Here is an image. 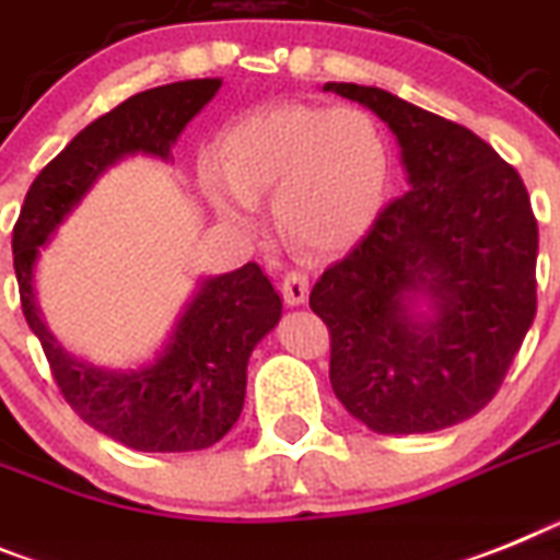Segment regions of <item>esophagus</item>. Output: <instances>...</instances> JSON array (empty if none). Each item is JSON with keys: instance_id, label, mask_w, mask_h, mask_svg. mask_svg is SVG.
<instances>
[{"instance_id": "1", "label": "esophagus", "mask_w": 560, "mask_h": 560, "mask_svg": "<svg viewBox=\"0 0 560 560\" xmlns=\"http://www.w3.org/2000/svg\"><path fill=\"white\" fill-rule=\"evenodd\" d=\"M280 291H283V300L289 305H303L305 300H308V275L300 269H291L289 275L283 277Z\"/></svg>"}]
</instances>
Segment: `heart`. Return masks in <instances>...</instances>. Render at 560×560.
I'll use <instances>...</instances> for the list:
<instances>
[{
	"label": "heart",
	"instance_id": "heart-1",
	"mask_svg": "<svg viewBox=\"0 0 560 560\" xmlns=\"http://www.w3.org/2000/svg\"><path fill=\"white\" fill-rule=\"evenodd\" d=\"M200 186L232 223H252L275 192L277 223L308 252H339L368 232L390 175L385 130L368 109L277 104L229 124Z\"/></svg>",
	"mask_w": 560,
	"mask_h": 560
}]
</instances>
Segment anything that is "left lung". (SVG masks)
Segmentation results:
<instances>
[{
	"instance_id": "1",
	"label": "left lung",
	"mask_w": 560,
	"mask_h": 560,
	"mask_svg": "<svg viewBox=\"0 0 560 560\" xmlns=\"http://www.w3.org/2000/svg\"><path fill=\"white\" fill-rule=\"evenodd\" d=\"M402 147L408 192L382 209L308 305L331 331L351 417L405 436L479 413L535 319L538 223L518 172L476 132L380 88L328 81ZM419 299L429 314L419 315Z\"/></svg>"
}]
</instances>
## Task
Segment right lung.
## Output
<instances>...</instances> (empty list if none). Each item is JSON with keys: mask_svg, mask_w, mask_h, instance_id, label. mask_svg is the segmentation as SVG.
Listing matches in <instances>:
<instances>
[{"mask_svg": "<svg viewBox=\"0 0 560 560\" xmlns=\"http://www.w3.org/2000/svg\"><path fill=\"white\" fill-rule=\"evenodd\" d=\"M221 84V79L175 81L130 95L95 118L36 175L13 226L22 312L45 348L52 380L90 428L132 451L186 453L221 442L243 410L248 357L277 326L283 300L257 262L207 277L155 360L136 371H107L75 360L47 331L33 271L39 248L109 166L138 152L170 161L172 143Z\"/></svg>", "mask_w": 560, "mask_h": 560, "instance_id": "1", "label": "right lung"}]
</instances>
